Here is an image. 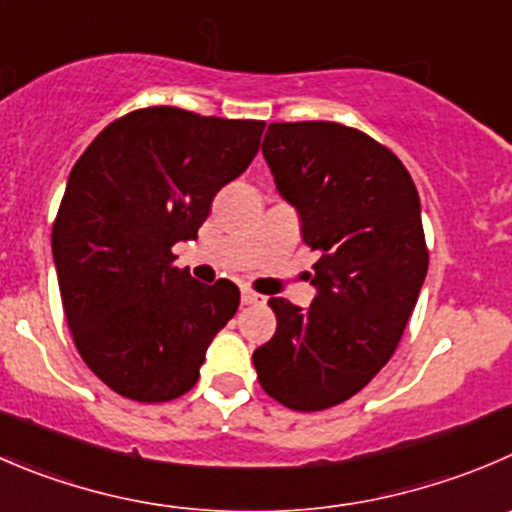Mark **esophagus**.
Here are the masks:
<instances>
[{"label":"esophagus","instance_id":"obj_1","mask_svg":"<svg viewBox=\"0 0 512 512\" xmlns=\"http://www.w3.org/2000/svg\"><path fill=\"white\" fill-rule=\"evenodd\" d=\"M242 305H257V302H262L265 300V297L262 295H257L255 290H247V287H242Z\"/></svg>","mask_w":512,"mask_h":512}]
</instances>
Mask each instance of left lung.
Returning a JSON list of instances; mask_svg holds the SVG:
<instances>
[{"mask_svg": "<svg viewBox=\"0 0 512 512\" xmlns=\"http://www.w3.org/2000/svg\"><path fill=\"white\" fill-rule=\"evenodd\" d=\"M262 155L297 210L317 262L307 310L270 297L257 380L285 408L315 413L360 393L393 357L428 275L420 197L385 145L337 122H275Z\"/></svg>", "mask_w": 512, "mask_h": 512, "instance_id": "8db88e82", "label": "left lung"}]
</instances>
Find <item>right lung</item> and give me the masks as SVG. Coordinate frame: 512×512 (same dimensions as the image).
I'll use <instances>...</instances> for the list:
<instances>
[{
	"mask_svg": "<svg viewBox=\"0 0 512 512\" xmlns=\"http://www.w3.org/2000/svg\"><path fill=\"white\" fill-rule=\"evenodd\" d=\"M265 122L135 109L72 167L52 227L64 315L89 370L122 398L167 403L195 388L235 282H197L172 247L195 240L217 192L260 150Z\"/></svg>",
	"mask_w": 512,
	"mask_h": 512,
	"instance_id": "obj_1",
	"label": "right lung"
}]
</instances>
